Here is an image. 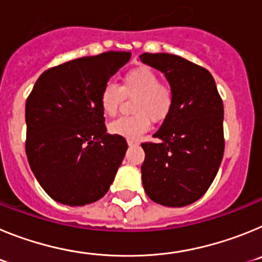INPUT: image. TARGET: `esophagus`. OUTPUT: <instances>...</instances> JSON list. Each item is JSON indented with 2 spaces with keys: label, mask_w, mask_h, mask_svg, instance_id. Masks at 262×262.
I'll return each instance as SVG.
<instances>
[{
  "label": "esophagus",
  "mask_w": 262,
  "mask_h": 262,
  "mask_svg": "<svg viewBox=\"0 0 262 262\" xmlns=\"http://www.w3.org/2000/svg\"><path fill=\"white\" fill-rule=\"evenodd\" d=\"M127 144H128L129 147H133V145H138L139 142H138V140H133V139H128V140H127Z\"/></svg>",
  "instance_id": "34e87169"
}]
</instances>
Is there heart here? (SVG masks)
Returning a JSON list of instances; mask_svg holds the SVG:
<instances>
[{
  "label": "heart",
  "mask_w": 262,
  "mask_h": 262,
  "mask_svg": "<svg viewBox=\"0 0 262 262\" xmlns=\"http://www.w3.org/2000/svg\"><path fill=\"white\" fill-rule=\"evenodd\" d=\"M136 97L134 103V117H122L108 124L113 135L126 139H139L147 133L151 122H161L173 107V90L160 82V76L155 69L139 66L126 72L120 88L114 82H107L101 90L99 105L106 115H114L123 97Z\"/></svg>",
  "instance_id": "1"
}]
</instances>
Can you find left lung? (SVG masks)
<instances>
[{"label": "left lung", "mask_w": 262, "mask_h": 262, "mask_svg": "<svg viewBox=\"0 0 262 262\" xmlns=\"http://www.w3.org/2000/svg\"><path fill=\"white\" fill-rule=\"evenodd\" d=\"M140 61L163 72L173 107L154 138L143 143L142 181L154 202L184 207L207 191L224 154L223 102L207 69L170 53H143Z\"/></svg>", "instance_id": "1"}]
</instances>
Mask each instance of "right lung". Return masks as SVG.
<instances>
[{"instance_id": "add662e5", "label": "right lung", "mask_w": 262, "mask_h": 262, "mask_svg": "<svg viewBox=\"0 0 262 262\" xmlns=\"http://www.w3.org/2000/svg\"><path fill=\"white\" fill-rule=\"evenodd\" d=\"M131 57L110 51L43 72L26 101V155L46 193L84 206L101 200L127 151L126 139L106 133L101 90Z\"/></svg>"}]
</instances>
